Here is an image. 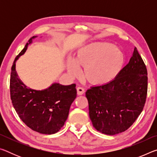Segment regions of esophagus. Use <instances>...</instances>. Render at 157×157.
I'll use <instances>...</instances> for the list:
<instances>
[{
    "instance_id": "1",
    "label": "esophagus",
    "mask_w": 157,
    "mask_h": 157,
    "mask_svg": "<svg viewBox=\"0 0 157 157\" xmlns=\"http://www.w3.org/2000/svg\"><path fill=\"white\" fill-rule=\"evenodd\" d=\"M77 92H78V95H81L82 94H84V89L82 88V87L79 86V87H78V88H77Z\"/></svg>"
}]
</instances>
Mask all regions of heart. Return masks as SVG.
Wrapping results in <instances>:
<instances>
[{
  "instance_id": "obj_1",
  "label": "heart",
  "mask_w": 157,
  "mask_h": 157,
  "mask_svg": "<svg viewBox=\"0 0 157 157\" xmlns=\"http://www.w3.org/2000/svg\"><path fill=\"white\" fill-rule=\"evenodd\" d=\"M124 55L118 47L107 42H94L82 47L75 60L68 59L67 70L72 77L79 74L78 66L83 67L84 78L96 86L109 83L121 72Z\"/></svg>"
}]
</instances>
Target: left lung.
Returning a JSON list of instances; mask_svg holds the SVG:
<instances>
[{"label":"left lung","mask_w":157,"mask_h":157,"mask_svg":"<svg viewBox=\"0 0 157 157\" xmlns=\"http://www.w3.org/2000/svg\"><path fill=\"white\" fill-rule=\"evenodd\" d=\"M147 92V68L135 47L129 63L115 79L86 91L93 126L107 135L126 131L142 112Z\"/></svg>","instance_id":"8db88e82"}]
</instances>
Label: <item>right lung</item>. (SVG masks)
Here are the masks:
<instances>
[{"mask_svg":"<svg viewBox=\"0 0 157 157\" xmlns=\"http://www.w3.org/2000/svg\"><path fill=\"white\" fill-rule=\"evenodd\" d=\"M36 37L29 39L14 61L10 77V96L16 111L26 125L41 134H52L59 131L68 118L71 105L77 96L76 85L53 83L46 89L34 90L23 84L16 71V62Z\"/></svg>","mask_w":157,"mask_h":157,"instance_id":"add662e5","label":"right lung"}]
</instances>
